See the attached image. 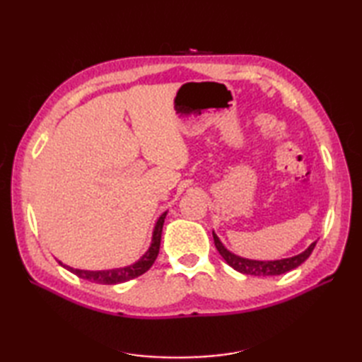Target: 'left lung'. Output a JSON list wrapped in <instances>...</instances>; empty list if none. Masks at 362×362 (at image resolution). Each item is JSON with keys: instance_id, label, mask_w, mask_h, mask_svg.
Returning <instances> with one entry per match:
<instances>
[{"instance_id": "1", "label": "left lung", "mask_w": 362, "mask_h": 362, "mask_svg": "<svg viewBox=\"0 0 362 362\" xmlns=\"http://www.w3.org/2000/svg\"><path fill=\"white\" fill-rule=\"evenodd\" d=\"M213 240L214 245H216L218 252L221 253V257L227 261L228 266H232L235 271L245 274V275H255V276H269V275H281L286 274L292 269L298 267L303 261L308 259L311 255V252L316 247V243H313L308 249L303 250L302 253H298L296 257H289V258H281V259H274V261H259V259H249V258H243L238 257L235 253L230 252L224 244L221 243L218 235L213 232Z\"/></svg>"}]
</instances>
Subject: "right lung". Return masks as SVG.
Instances as JSON below:
<instances>
[{
  "instance_id": "right-lung-1",
  "label": "right lung",
  "mask_w": 362,
  "mask_h": 362,
  "mask_svg": "<svg viewBox=\"0 0 362 362\" xmlns=\"http://www.w3.org/2000/svg\"><path fill=\"white\" fill-rule=\"evenodd\" d=\"M168 211H165L161 216L157 219V224L153 227L152 232V241L149 249L146 250L144 255L135 261L134 264L124 266V267H117V269H104V271H83V269H74L70 266H65L62 261H59L60 266H64L68 271L73 272L74 275H78L79 279L99 283V284H118V283H124L132 279H136V276L143 275L146 271H149L151 266L156 261L158 250H160V241H161V230H163L165 224V218H166Z\"/></svg>"
}]
</instances>
